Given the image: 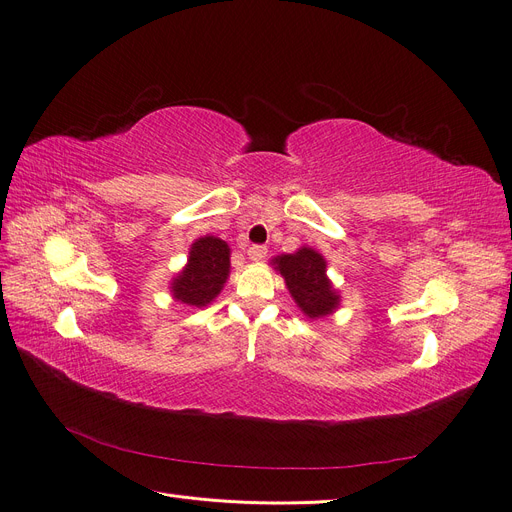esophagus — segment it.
I'll use <instances>...</instances> for the list:
<instances>
[{"mask_svg": "<svg viewBox=\"0 0 512 512\" xmlns=\"http://www.w3.org/2000/svg\"><path fill=\"white\" fill-rule=\"evenodd\" d=\"M265 255H268V249L261 247V244H253V247L249 249V259L251 261H261Z\"/></svg>", "mask_w": 512, "mask_h": 512, "instance_id": "esophagus-1", "label": "esophagus"}]
</instances>
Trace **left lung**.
Segmentation results:
<instances>
[{
    "label": "left lung",
    "instance_id": "1",
    "mask_svg": "<svg viewBox=\"0 0 512 512\" xmlns=\"http://www.w3.org/2000/svg\"><path fill=\"white\" fill-rule=\"evenodd\" d=\"M274 270L286 282L288 293L307 318H324L341 303V295L326 276V259L309 247L272 259Z\"/></svg>",
    "mask_w": 512,
    "mask_h": 512
}]
</instances>
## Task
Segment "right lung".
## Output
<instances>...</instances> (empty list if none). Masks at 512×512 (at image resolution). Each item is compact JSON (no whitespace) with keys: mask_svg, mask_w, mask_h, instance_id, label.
Returning a JSON list of instances; mask_svg holds the SVG:
<instances>
[{"mask_svg":"<svg viewBox=\"0 0 512 512\" xmlns=\"http://www.w3.org/2000/svg\"><path fill=\"white\" fill-rule=\"evenodd\" d=\"M230 276V247L215 238L203 236L190 247L186 268L171 282V293L177 301L194 307L211 303Z\"/></svg>","mask_w":512,"mask_h":512,"instance_id":"add662e5","label":"right lung"}]
</instances>
